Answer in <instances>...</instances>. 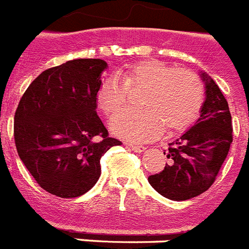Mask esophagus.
<instances>
[{
  "label": "esophagus",
  "mask_w": 249,
  "mask_h": 249,
  "mask_svg": "<svg viewBox=\"0 0 249 249\" xmlns=\"http://www.w3.org/2000/svg\"><path fill=\"white\" fill-rule=\"evenodd\" d=\"M126 145L130 147L131 149L134 150V152H137V153H142V152L145 150V147H143V145H138V144H134V143H128Z\"/></svg>",
  "instance_id": "obj_1"
}]
</instances>
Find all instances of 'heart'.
I'll return each instance as SVG.
<instances>
[{
    "mask_svg": "<svg viewBox=\"0 0 249 249\" xmlns=\"http://www.w3.org/2000/svg\"><path fill=\"white\" fill-rule=\"evenodd\" d=\"M123 81L106 78L96 93L99 110L110 116L124 107L128 89H148L141 100L142 110H125L110 121L111 131L120 138L144 141L160 134L162 129L167 133L183 131L201 111L205 91L201 79L192 71L147 59L129 67Z\"/></svg>",
    "mask_w": 249,
    "mask_h": 249,
    "instance_id": "obj_1",
    "label": "heart"
}]
</instances>
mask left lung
I'll use <instances>...</instances> for the list:
<instances>
[{
  "label": "left lung",
  "mask_w": 249,
  "mask_h": 249,
  "mask_svg": "<svg viewBox=\"0 0 249 249\" xmlns=\"http://www.w3.org/2000/svg\"><path fill=\"white\" fill-rule=\"evenodd\" d=\"M205 85V101L199 119L164 154L163 171L148 177L158 194L175 201L199 196L214 183L233 142L229 106L218 85L208 73H200Z\"/></svg>",
  "instance_id": "8db88e82"
}]
</instances>
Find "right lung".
Wrapping results in <instances>:
<instances>
[{"instance_id": "add662e5", "label": "right lung", "mask_w": 249, "mask_h": 249, "mask_svg": "<svg viewBox=\"0 0 249 249\" xmlns=\"http://www.w3.org/2000/svg\"><path fill=\"white\" fill-rule=\"evenodd\" d=\"M102 59H73L41 72L31 82L15 112L18 157L49 194L77 197L101 175L100 160L121 142L108 137L96 112Z\"/></svg>"}]
</instances>
